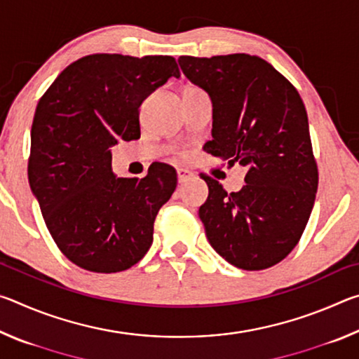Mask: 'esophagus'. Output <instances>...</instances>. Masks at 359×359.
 <instances>
[{
    "instance_id": "34e87169",
    "label": "esophagus",
    "mask_w": 359,
    "mask_h": 359,
    "mask_svg": "<svg viewBox=\"0 0 359 359\" xmlns=\"http://www.w3.org/2000/svg\"><path fill=\"white\" fill-rule=\"evenodd\" d=\"M177 177H179V184H184V182L190 180L193 177V172L188 171V169H179Z\"/></svg>"
}]
</instances>
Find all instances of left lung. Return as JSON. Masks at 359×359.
<instances>
[{
	"instance_id": "obj_1",
	"label": "left lung",
	"mask_w": 359,
	"mask_h": 359,
	"mask_svg": "<svg viewBox=\"0 0 359 359\" xmlns=\"http://www.w3.org/2000/svg\"><path fill=\"white\" fill-rule=\"evenodd\" d=\"M179 65L212 100V141L204 150L247 171L245 185L233 193L203 175L209 187L199 208L205 236L229 264L267 269L299 242L318 188L304 102L259 57H180Z\"/></svg>"
}]
</instances>
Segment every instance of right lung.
Masks as SVG:
<instances>
[{
	"label": "right lung",
	"mask_w": 359,
	"mask_h": 359,
	"mask_svg": "<svg viewBox=\"0 0 359 359\" xmlns=\"http://www.w3.org/2000/svg\"><path fill=\"white\" fill-rule=\"evenodd\" d=\"M169 77H180L172 57L95 53L71 63L38 102L29 187L55 244L82 269L120 272L149 252L177 172L158 163L144 179H118L111 147L141 137L139 107Z\"/></svg>",
	"instance_id": "right-lung-1"
}]
</instances>
